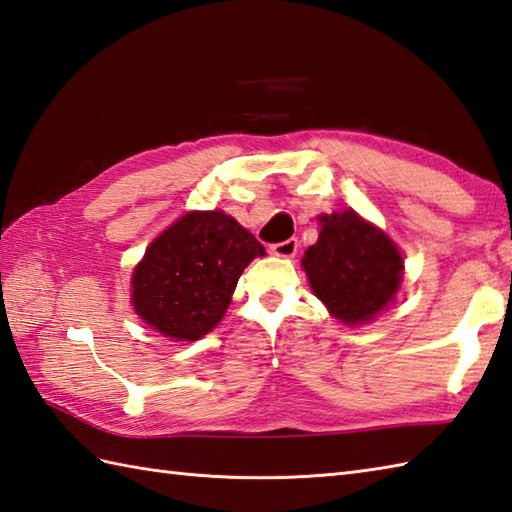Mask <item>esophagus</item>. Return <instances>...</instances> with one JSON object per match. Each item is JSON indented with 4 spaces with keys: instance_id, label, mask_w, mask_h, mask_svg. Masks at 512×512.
Returning a JSON list of instances; mask_svg holds the SVG:
<instances>
[{
    "instance_id": "34e87169",
    "label": "esophagus",
    "mask_w": 512,
    "mask_h": 512,
    "mask_svg": "<svg viewBox=\"0 0 512 512\" xmlns=\"http://www.w3.org/2000/svg\"><path fill=\"white\" fill-rule=\"evenodd\" d=\"M297 248H299V242L295 237H290V239H286V242H279V244L270 246V253L277 255V257H292L297 253Z\"/></svg>"
}]
</instances>
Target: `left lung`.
I'll return each mask as SVG.
<instances>
[{
    "mask_svg": "<svg viewBox=\"0 0 512 512\" xmlns=\"http://www.w3.org/2000/svg\"><path fill=\"white\" fill-rule=\"evenodd\" d=\"M303 270L332 317L354 325L394 299L402 257L385 233L354 211H343L321 217L319 242L306 250Z\"/></svg>",
    "mask_w": 512,
    "mask_h": 512,
    "instance_id": "8db88e82",
    "label": "left lung"
}]
</instances>
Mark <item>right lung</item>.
I'll list each match as a JSON object with an SVG mask.
<instances>
[{
    "mask_svg": "<svg viewBox=\"0 0 512 512\" xmlns=\"http://www.w3.org/2000/svg\"><path fill=\"white\" fill-rule=\"evenodd\" d=\"M257 255H266L264 246L231 215H182L138 264L134 310L169 339L198 341L220 323L239 275Z\"/></svg>",
    "mask_w": 512,
    "mask_h": 512,
    "instance_id": "obj_1",
    "label": "right lung"
}]
</instances>
